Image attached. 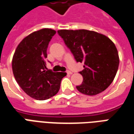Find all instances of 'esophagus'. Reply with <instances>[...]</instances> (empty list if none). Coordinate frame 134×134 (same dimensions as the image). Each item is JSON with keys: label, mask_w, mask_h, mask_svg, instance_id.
Returning a JSON list of instances; mask_svg holds the SVG:
<instances>
[{"label": "esophagus", "mask_w": 134, "mask_h": 134, "mask_svg": "<svg viewBox=\"0 0 134 134\" xmlns=\"http://www.w3.org/2000/svg\"><path fill=\"white\" fill-rule=\"evenodd\" d=\"M67 73L68 74V75H72V72H70V71H67Z\"/></svg>", "instance_id": "34e87169"}]
</instances>
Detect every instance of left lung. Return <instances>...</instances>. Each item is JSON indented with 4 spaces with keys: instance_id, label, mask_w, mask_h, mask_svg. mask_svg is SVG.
<instances>
[{
    "instance_id": "1",
    "label": "left lung",
    "mask_w": 134,
    "mask_h": 134,
    "mask_svg": "<svg viewBox=\"0 0 134 134\" xmlns=\"http://www.w3.org/2000/svg\"><path fill=\"white\" fill-rule=\"evenodd\" d=\"M77 62L84 63L79 73L83 81L76 86L79 92L87 96L102 93L112 83L118 71L119 57L115 44L105 35L93 31L59 30Z\"/></svg>"
}]
</instances>
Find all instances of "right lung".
I'll list each match as a JSON object with an SVG mask.
<instances>
[{
  "label": "right lung",
  "instance_id": "1",
  "mask_svg": "<svg viewBox=\"0 0 134 134\" xmlns=\"http://www.w3.org/2000/svg\"><path fill=\"white\" fill-rule=\"evenodd\" d=\"M56 31L43 29L31 34L16 48L13 60V75L19 86L31 98L44 100L58 93L66 72L47 70L45 59L48 45Z\"/></svg>",
  "mask_w": 134,
  "mask_h": 134
}]
</instances>
